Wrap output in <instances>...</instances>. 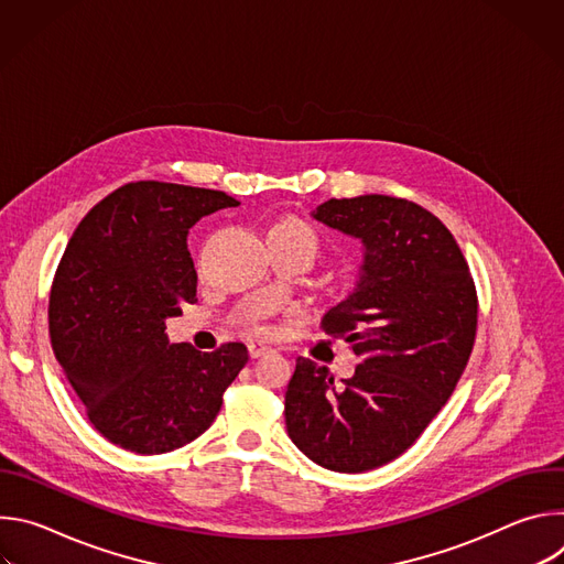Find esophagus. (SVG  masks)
<instances>
[{
  "label": "esophagus",
  "instance_id": "1",
  "mask_svg": "<svg viewBox=\"0 0 564 564\" xmlns=\"http://www.w3.org/2000/svg\"><path fill=\"white\" fill-rule=\"evenodd\" d=\"M248 352H250L252 359H259V357H263L265 352H270V348H268V346H261V344H252V346H248Z\"/></svg>",
  "mask_w": 564,
  "mask_h": 564
}]
</instances>
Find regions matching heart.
Wrapping results in <instances>:
<instances>
[{
    "label": "heart",
    "instance_id": "heart-1",
    "mask_svg": "<svg viewBox=\"0 0 564 564\" xmlns=\"http://www.w3.org/2000/svg\"><path fill=\"white\" fill-rule=\"evenodd\" d=\"M268 236H290V238H299V240H303V243H307V246L312 248L314 254H316V250H318V234H316L305 220H301V218H296V216H285V218L276 220V223L270 227ZM250 330L257 333V335H263L268 328L261 324V321H252Z\"/></svg>",
    "mask_w": 564,
    "mask_h": 564
}]
</instances>
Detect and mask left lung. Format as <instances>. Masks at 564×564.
Wrapping results in <instances>:
<instances>
[{"instance_id": "1", "label": "left lung", "mask_w": 564, "mask_h": 564, "mask_svg": "<svg viewBox=\"0 0 564 564\" xmlns=\"http://www.w3.org/2000/svg\"><path fill=\"white\" fill-rule=\"evenodd\" d=\"M312 216L366 246L355 292L321 318L359 366L335 386L326 366L299 357L285 426L318 466L364 473L411 448L453 394L475 344L477 292L453 234L413 200L330 198Z\"/></svg>"}]
</instances>
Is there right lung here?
Masks as SVG:
<instances>
[{"label":"right lung","mask_w":564,"mask_h":564,"mask_svg":"<svg viewBox=\"0 0 564 564\" xmlns=\"http://www.w3.org/2000/svg\"><path fill=\"white\" fill-rule=\"evenodd\" d=\"M238 200L138 181L102 198L73 231L48 296L55 359L111 444L160 455L203 435L248 364L238 341L214 352L170 344L165 318L196 303L187 231Z\"/></svg>","instance_id":"obj_1"}]
</instances>
